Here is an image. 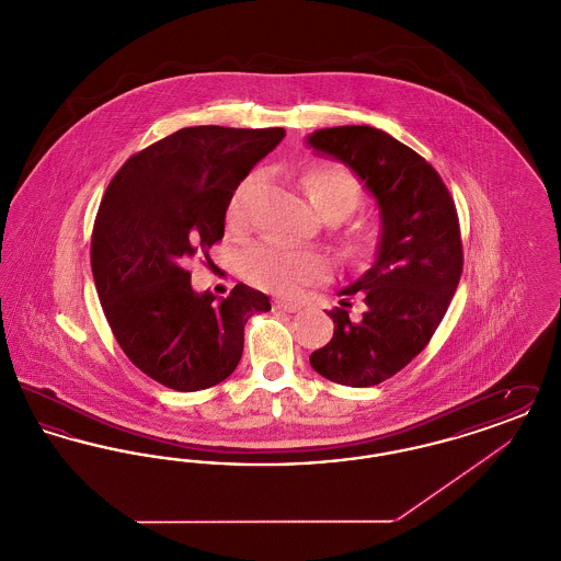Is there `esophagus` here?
Here are the masks:
<instances>
[{
  "mask_svg": "<svg viewBox=\"0 0 561 561\" xmlns=\"http://www.w3.org/2000/svg\"><path fill=\"white\" fill-rule=\"evenodd\" d=\"M277 311H284V313H296L300 311V302H293V300H275L273 305Z\"/></svg>",
  "mask_w": 561,
  "mask_h": 561,
  "instance_id": "esophagus-1",
  "label": "esophagus"
}]
</instances>
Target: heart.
<instances>
[{
  "mask_svg": "<svg viewBox=\"0 0 561 561\" xmlns=\"http://www.w3.org/2000/svg\"><path fill=\"white\" fill-rule=\"evenodd\" d=\"M252 179L241 185L229 206L233 222L243 218V197ZM300 183L313 208L330 222L355 213L364 202L359 179L341 163L318 161L302 170ZM380 241V227L373 220L353 222L343 238L348 256L368 259ZM330 271L325 256L311 250H293L279 241H263L248 248L241 256V273L256 286L277 294L300 293L305 286L323 279Z\"/></svg>",
  "mask_w": 561,
  "mask_h": 561,
  "instance_id": "heart-1",
  "label": "heart"
}]
</instances>
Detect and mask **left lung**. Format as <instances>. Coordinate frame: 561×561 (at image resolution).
I'll return each instance as SVG.
<instances>
[{"label":"left lung","mask_w":561,"mask_h":561,"mask_svg":"<svg viewBox=\"0 0 561 561\" xmlns=\"http://www.w3.org/2000/svg\"><path fill=\"white\" fill-rule=\"evenodd\" d=\"M305 140L320 158L345 163L380 216L374 263L339 290L345 298L328 313L334 336L309 362L332 382L373 387L408 366L444 320L462 273L458 216L435 168L378 128H321ZM353 293L367 302L359 322L344 309Z\"/></svg>","instance_id":"left-lung-1"}]
</instances>
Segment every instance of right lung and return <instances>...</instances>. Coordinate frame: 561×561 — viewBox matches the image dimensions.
<instances>
[{
  "mask_svg": "<svg viewBox=\"0 0 561 561\" xmlns=\"http://www.w3.org/2000/svg\"><path fill=\"white\" fill-rule=\"evenodd\" d=\"M284 128L193 126L126 161L108 183L92 233V275L108 325L138 370L174 391L222 382L240 364L243 325L268 311L238 284L227 298L195 293L188 259L208 256L250 170Z\"/></svg>",
  "mask_w": 561,
  "mask_h": 561,
  "instance_id": "add662e5",
  "label": "right lung"
}]
</instances>
